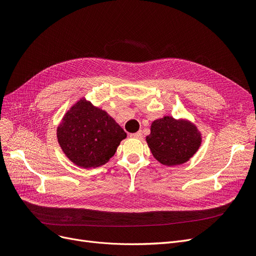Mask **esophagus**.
I'll return each mask as SVG.
<instances>
[{
	"instance_id": "34e87169",
	"label": "esophagus",
	"mask_w": 256,
	"mask_h": 256,
	"mask_svg": "<svg viewBox=\"0 0 256 256\" xmlns=\"http://www.w3.org/2000/svg\"><path fill=\"white\" fill-rule=\"evenodd\" d=\"M130 136L131 138H142V134L140 131H138V132H136V133H131Z\"/></svg>"
}]
</instances>
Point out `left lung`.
Wrapping results in <instances>:
<instances>
[{"instance_id": "obj_1", "label": "left lung", "mask_w": 256, "mask_h": 256, "mask_svg": "<svg viewBox=\"0 0 256 256\" xmlns=\"http://www.w3.org/2000/svg\"><path fill=\"white\" fill-rule=\"evenodd\" d=\"M156 160L166 166L188 162L201 144V134L190 122L172 116L155 120L151 133L146 138Z\"/></svg>"}]
</instances>
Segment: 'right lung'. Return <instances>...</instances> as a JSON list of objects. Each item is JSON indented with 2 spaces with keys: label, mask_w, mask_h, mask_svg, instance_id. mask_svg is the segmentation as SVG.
Segmentation results:
<instances>
[{
  "label": "right lung",
  "mask_w": 256,
  "mask_h": 256,
  "mask_svg": "<svg viewBox=\"0 0 256 256\" xmlns=\"http://www.w3.org/2000/svg\"><path fill=\"white\" fill-rule=\"evenodd\" d=\"M126 136L110 116L85 99L70 109L57 128L58 142L64 154L85 168L106 164Z\"/></svg>",
  "instance_id": "obj_1"
}]
</instances>
